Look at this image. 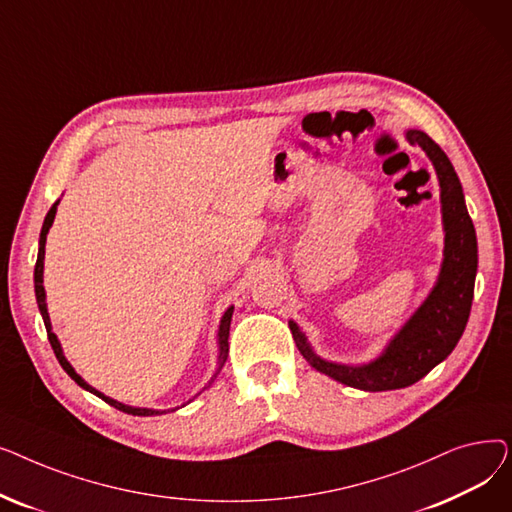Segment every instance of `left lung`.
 I'll return each instance as SVG.
<instances>
[{
  "instance_id": "1",
  "label": "left lung",
  "mask_w": 512,
  "mask_h": 512,
  "mask_svg": "<svg viewBox=\"0 0 512 512\" xmlns=\"http://www.w3.org/2000/svg\"><path fill=\"white\" fill-rule=\"evenodd\" d=\"M411 145H419L432 161L440 184L444 257L440 274L427 299L384 346V351L361 365L321 359L297 321H288L290 332L307 363L328 378L365 392L407 388L442 363L461 340L469 321L477 274V236L459 176L448 155L423 130H407Z\"/></svg>"
}]
</instances>
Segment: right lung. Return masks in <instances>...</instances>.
<instances>
[{
	"instance_id": "obj_1",
	"label": "right lung",
	"mask_w": 512,
	"mask_h": 512,
	"mask_svg": "<svg viewBox=\"0 0 512 512\" xmlns=\"http://www.w3.org/2000/svg\"><path fill=\"white\" fill-rule=\"evenodd\" d=\"M58 205H60V199L51 205V209L47 211V215H45V222H43V228H41V236H39V255H37V265H35V297H37V305H39V311H41V317H43V324H45V330H47V338H49V344H51V348H53V353H56V357H58V361H60V365L64 367V371L70 375V378L83 388V390H87V392H91V394H95V396H99L101 400H105L107 405H112L114 409H118V411H124V413H128V415H139V417H151V415H164V413H170V411H176V409H180V407H176V409H168V411H157V409H145V407H130V405H124V402H118V400H114V398H110V396H105L103 392H99V390H95L91 384H87L83 378H80V375L74 371V367L68 363V359L64 357V351H62V344H60V340H58V336L53 334V330H51V321H49V313H47V303H45V288H43V261H45V242H47V234H49V228H51V224H53V220H56V211H58ZM232 311H234V307H228L226 311H224V315H222V319H220V328H218V369H215V373L211 375V380L203 386V390H207L211 384H213V380L218 378V373L222 371V367H224V363H226V359H228V336H230V321H232ZM201 390V392H203ZM199 392V394H201ZM197 394V396H199ZM195 398V396H193ZM191 402V400H188ZM184 407V405H182Z\"/></svg>"
}]
</instances>
